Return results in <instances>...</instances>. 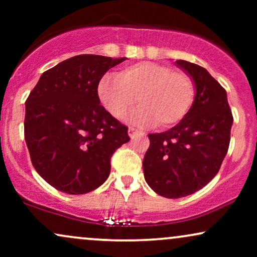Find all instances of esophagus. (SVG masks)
I'll return each mask as SVG.
<instances>
[{
  "label": "esophagus",
  "mask_w": 257,
  "mask_h": 257,
  "mask_svg": "<svg viewBox=\"0 0 257 257\" xmlns=\"http://www.w3.org/2000/svg\"><path fill=\"white\" fill-rule=\"evenodd\" d=\"M128 134H129V137H131V139H134L135 137H138V135H144V133L131 126V128L128 129Z\"/></svg>",
  "instance_id": "34e87169"
}]
</instances>
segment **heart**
Listing matches in <instances>:
<instances>
[{"instance_id":"heart-1","label":"heart","mask_w":257,"mask_h":257,"mask_svg":"<svg viewBox=\"0 0 257 257\" xmlns=\"http://www.w3.org/2000/svg\"><path fill=\"white\" fill-rule=\"evenodd\" d=\"M98 94L114 118H124L138 100L141 106L132 117L135 123L150 124L156 120L159 128H170L187 116L196 89L185 73L167 65L144 61L125 67L117 76H104Z\"/></svg>"}]
</instances>
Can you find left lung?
Listing matches in <instances>:
<instances>
[{
    "instance_id": "left-lung-1",
    "label": "left lung",
    "mask_w": 257,
    "mask_h": 257,
    "mask_svg": "<svg viewBox=\"0 0 257 257\" xmlns=\"http://www.w3.org/2000/svg\"><path fill=\"white\" fill-rule=\"evenodd\" d=\"M192 79L196 96L181 122L163 133L149 134L144 176L156 193L181 198L210 182L220 170L231 140L233 116L226 90L204 67L176 60Z\"/></svg>"
}]
</instances>
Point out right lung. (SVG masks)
Masks as SVG:
<instances>
[{
	"label": "right lung",
	"mask_w": 257,
	"mask_h": 257,
	"mask_svg": "<svg viewBox=\"0 0 257 257\" xmlns=\"http://www.w3.org/2000/svg\"><path fill=\"white\" fill-rule=\"evenodd\" d=\"M126 58L81 54L43 72L25 102L32 166L61 192L84 194L110 175V159L128 143V126L100 105L98 85Z\"/></svg>",
	"instance_id": "add662e5"
}]
</instances>
